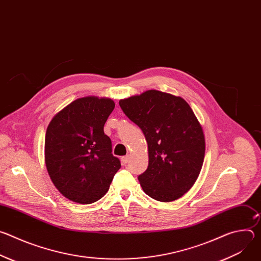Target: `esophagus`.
Returning <instances> with one entry per match:
<instances>
[{"mask_svg":"<svg viewBox=\"0 0 261 261\" xmlns=\"http://www.w3.org/2000/svg\"><path fill=\"white\" fill-rule=\"evenodd\" d=\"M129 160H130V156H128V155H127V156H124V157H122V158H121L122 163H123V164H125V165L129 162Z\"/></svg>","mask_w":261,"mask_h":261,"instance_id":"1","label":"esophagus"}]
</instances>
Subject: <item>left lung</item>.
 <instances>
[{"mask_svg":"<svg viewBox=\"0 0 261 261\" xmlns=\"http://www.w3.org/2000/svg\"><path fill=\"white\" fill-rule=\"evenodd\" d=\"M119 103L147 141L148 166L138 175L142 190L158 201L178 199L196 181L205 152L203 131L190 105L156 90Z\"/></svg>","mask_w":261,"mask_h":261,"instance_id":"8db88e82","label":"left lung"}]
</instances>
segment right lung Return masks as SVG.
I'll use <instances>...</instances> for the list:
<instances>
[{"mask_svg":"<svg viewBox=\"0 0 261 261\" xmlns=\"http://www.w3.org/2000/svg\"><path fill=\"white\" fill-rule=\"evenodd\" d=\"M114 108L115 102L108 98H80L58 113L47 127L48 174L56 188L74 202L89 204L102 198L121 168L103 130Z\"/></svg>","mask_w":261,"mask_h":261,"instance_id":"1","label":"right lung"}]
</instances>
